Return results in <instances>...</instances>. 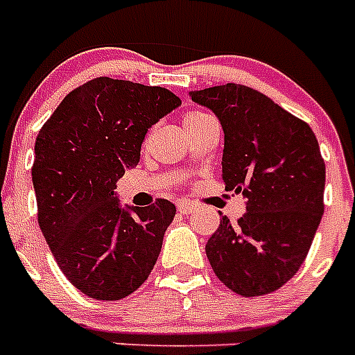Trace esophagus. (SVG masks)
<instances>
[{
    "label": "esophagus",
    "instance_id": "obj_1",
    "mask_svg": "<svg viewBox=\"0 0 355 355\" xmlns=\"http://www.w3.org/2000/svg\"><path fill=\"white\" fill-rule=\"evenodd\" d=\"M178 209H180L183 215H188V213L193 209V205L192 202H188V200H181V202H178Z\"/></svg>",
    "mask_w": 355,
    "mask_h": 355
}]
</instances>
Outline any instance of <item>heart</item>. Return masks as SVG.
I'll return each instance as SVG.
<instances>
[{
  "mask_svg": "<svg viewBox=\"0 0 355 355\" xmlns=\"http://www.w3.org/2000/svg\"><path fill=\"white\" fill-rule=\"evenodd\" d=\"M205 117V114H199V112H192V114H187V117H184V126H188V124H192V122L199 121V119Z\"/></svg>",
  "mask_w": 355,
  "mask_h": 355,
  "instance_id": "obj_1",
  "label": "heart"
}]
</instances>
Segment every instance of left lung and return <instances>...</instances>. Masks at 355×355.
I'll return each mask as SVG.
<instances>
[{
    "label": "left lung",
    "mask_w": 355,
    "mask_h": 355,
    "mask_svg": "<svg viewBox=\"0 0 355 355\" xmlns=\"http://www.w3.org/2000/svg\"><path fill=\"white\" fill-rule=\"evenodd\" d=\"M224 131L222 181L245 197V213L220 225L206 256L222 283L243 297L279 290L307 256L324 215L325 163L306 122L245 85L190 92Z\"/></svg>",
    "instance_id": "1"
}]
</instances>
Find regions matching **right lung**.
<instances>
[{
	"label": "right lung",
	"instance_id": "right-lung-1",
	"mask_svg": "<svg viewBox=\"0 0 355 355\" xmlns=\"http://www.w3.org/2000/svg\"><path fill=\"white\" fill-rule=\"evenodd\" d=\"M181 105L162 87L96 78L69 92L39 131L31 180L39 225L71 284L97 300L139 290L174 220L167 199L122 208L117 181L153 124Z\"/></svg>",
	"mask_w": 355,
	"mask_h": 355
}]
</instances>
